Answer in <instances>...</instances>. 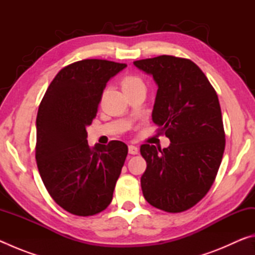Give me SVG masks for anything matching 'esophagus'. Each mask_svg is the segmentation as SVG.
<instances>
[{
  "label": "esophagus",
  "instance_id": "34e87169",
  "mask_svg": "<svg viewBox=\"0 0 255 255\" xmlns=\"http://www.w3.org/2000/svg\"><path fill=\"white\" fill-rule=\"evenodd\" d=\"M128 152H129V154H131V155H136V154H138V148L133 145H129Z\"/></svg>",
  "mask_w": 255,
  "mask_h": 255
}]
</instances>
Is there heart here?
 I'll use <instances>...</instances> for the list:
<instances>
[{
  "mask_svg": "<svg viewBox=\"0 0 255 255\" xmlns=\"http://www.w3.org/2000/svg\"><path fill=\"white\" fill-rule=\"evenodd\" d=\"M122 86L124 91H127V90H132L136 88H140V86H144V82L140 77H138L136 75H127L123 79Z\"/></svg>",
  "mask_w": 255,
  "mask_h": 255,
  "instance_id": "obj_1",
  "label": "heart"
}]
</instances>
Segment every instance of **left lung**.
I'll return each instance as SVG.
<instances>
[{"label":"left lung","instance_id":"1","mask_svg":"<svg viewBox=\"0 0 255 255\" xmlns=\"http://www.w3.org/2000/svg\"><path fill=\"white\" fill-rule=\"evenodd\" d=\"M133 65L158 86L152 119L171 141L163 149L140 146L147 163L143 195L155 208L181 213L207 195L222 163L225 131L217 93L190 59L162 55Z\"/></svg>","mask_w":255,"mask_h":255}]
</instances>
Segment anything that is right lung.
<instances>
[{
	"mask_svg": "<svg viewBox=\"0 0 255 255\" xmlns=\"http://www.w3.org/2000/svg\"><path fill=\"white\" fill-rule=\"evenodd\" d=\"M127 65L83 59L62 68L38 109L36 161L56 204L76 216L101 213L112 200L127 145L90 147L86 127L96 118L107 82Z\"/></svg>",
	"mask_w": 255,
	"mask_h": 255,
	"instance_id": "add662e5",
	"label": "right lung"
}]
</instances>
